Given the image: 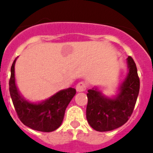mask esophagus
<instances>
[{"label":"esophagus","mask_w":153,"mask_h":153,"mask_svg":"<svg viewBox=\"0 0 153 153\" xmlns=\"http://www.w3.org/2000/svg\"><path fill=\"white\" fill-rule=\"evenodd\" d=\"M86 86H86V83H84V82H83V81H81V82H79V83H77L76 89V91L77 92H83L86 90Z\"/></svg>","instance_id":"esophagus-1"}]
</instances>
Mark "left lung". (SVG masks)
I'll use <instances>...</instances> for the list:
<instances>
[{"mask_svg": "<svg viewBox=\"0 0 153 153\" xmlns=\"http://www.w3.org/2000/svg\"><path fill=\"white\" fill-rule=\"evenodd\" d=\"M129 74L115 99H108L97 90H88L86 119L99 132L113 130L125 124L131 117L140 92V78L134 60L127 58Z\"/></svg>", "mask_w": 153, "mask_h": 153, "instance_id": "8db88e82", "label": "left lung"}]
</instances>
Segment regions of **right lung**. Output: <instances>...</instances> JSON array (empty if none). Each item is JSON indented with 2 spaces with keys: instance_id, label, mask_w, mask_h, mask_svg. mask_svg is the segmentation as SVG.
Returning <instances> with one entry per match:
<instances>
[{
  "instance_id": "right-lung-1",
  "label": "right lung",
  "mask_w": 153,
  "mask_h": 153,
  "mask_svg": "<svg viewBox=\"0 0 153 153\" xmlns=\"http://www.w3.org/2000/svg\"><path fill=\"white\" fill-rule=\"evenodd\" d=\"M15 61L16 59L10 69L9 91L17 117L24 125L34 130L46 132L56 130L63 122L65 110L75 96L76 90L68 88L61 90L41 103H30L20 96L16 86Z\"/></svg>"
}]
</instances>
